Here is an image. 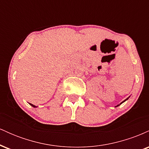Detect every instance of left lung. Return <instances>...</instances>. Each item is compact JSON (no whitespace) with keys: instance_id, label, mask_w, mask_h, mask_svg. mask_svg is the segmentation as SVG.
Wrapping results in <instances>:
<instances>
[{"instance_id":"obj_1","label":"left lung","mask_w":149,"mask_h":149,"mask_svg":"<svg viewBox=\"0 0 149 149\" xmlns=\"http://www.w3.org/2000/svg\"><path fill=\"white\" fill-rule=\"evenodd\" d=\"M128 99H129V97H128V98H127V99H126V100H124V101H123V102H121V103H120V104H123V102H125V101H126V100H128ZM118 106H119V104H118V105H117V106H116V107H118Z\"/></svg>"}]
</instances>
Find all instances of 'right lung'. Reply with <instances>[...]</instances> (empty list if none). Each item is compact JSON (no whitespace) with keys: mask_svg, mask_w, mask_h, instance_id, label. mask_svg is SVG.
<instances>
[{"mask_svg":"<svg viewBox=\"0 0 149 149\" xmlns=\"http://www.w3.org/2000/svg\"><path fill=\"white\" fill-rule=\"evenodd\" d=\"M29 104H30V105H31V106H32V107H34V108H36V106H35V105H33V104H30V103H29Z\"/></svg>","mask_w":149,"mask_h":149,"instance_id":"1","label":"right lung"}]
</instances>
